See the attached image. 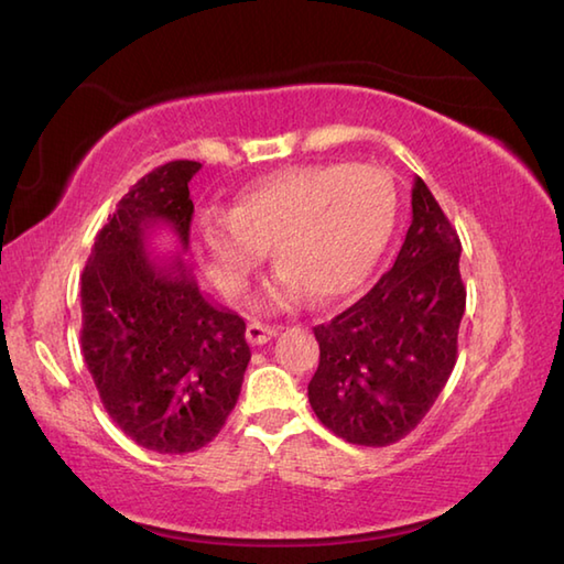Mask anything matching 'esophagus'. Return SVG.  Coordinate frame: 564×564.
Returning <instances> with one entry per match:
<instances>
[{
	"label": "esophagus",
	"instance_id": "34e87169",
	"mask_svg": "<svg viewBox=\"0 0 564 564\" xmlns=\"http://www.w3.org/2000/svg\"><path fill=\"white\" fill-rule=\"evenodd\" d=\"M275 335H279V327L257 323V319H253V323H249V327H247V339L251 341V345H267V341L271 337H275Z\"/></svg>",
	"mask_w": 564,
	"mask_h": 564
}]
</instances>
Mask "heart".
Instances as JSON below:
<instances>
[{
    "label": "heart",
    "instance_id": "1",
    "mask_svg": "<svg viewBox=\"0 0 564 564\" xmlns=\"http://www.w3.org/2000/svg\"><path fill=\"white\" fill-rule=\"evenodd\" d=\"M395 225V191L373 165L329 163L289 169L249 185L227 209L195 231L193 249L219 289H245L273 251L283 267L281 297L307 291L333 303L371 273Z\"/></svg>",
    "mask_w": 564,
    "mask_h": 564
}]
</instances>
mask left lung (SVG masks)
Returning <instances> with one entry per match:
<instances>
[{
	"instance_id": "1",
	"label": "left lung",
	"mask_w": 564,
	"mask_h": 564,
	"mask_svg": "<svg viewBox=\"0 0 564 564\" xmlns=\"http://www.w3.org/2000/svg\"><path fill=\"white\" fill-rule=\"evenodd\" d=\"M411 205L393 267L345 313L313 327L319 364L307 399L317 421L351 445L399 443L433 408L457 361L467 305L457 229L421 178Z\"/></svg>"
}]
</instances>
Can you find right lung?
Wrapping results in <instances>:
<instances>
[{
  "label": "right lung",
  "mask_w": 564,
  "mask_h": 564,
  "mask_svg": "<svg viewBox=\"0 0 564 564\" xmlns=\"http://www.w3.org/2000/svg\"><path fill=\"white\" fill-rule=\"evenodd\" d=\"M200 169L171 161L131 185L80 275V345L99 401L127 437L161 455L213 443L251 359L245 317L209 303L181 253L151 247L165 227L187 251V183Z\"/></svg>",
  "instance_id": "obj_1"
}]
</instances>
